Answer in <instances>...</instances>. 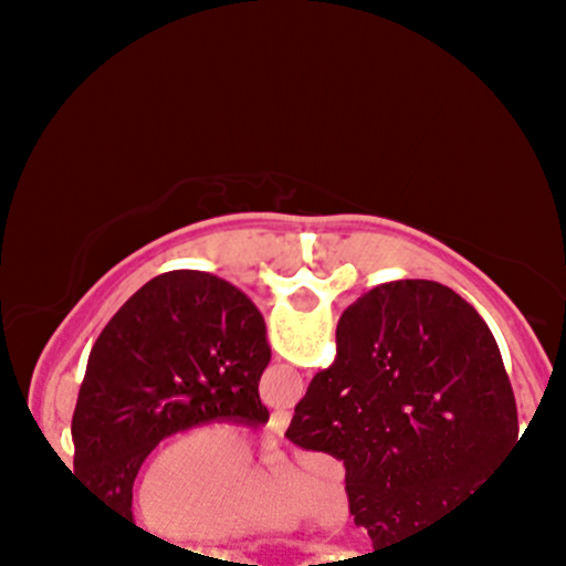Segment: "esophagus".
<instances>
[{
	"label": "esophagus",
	"instance_id": "1",
	"mask_svg": "<svg viewBox=\"0 0 566 566\" xmlns=\"http://www.w3.org/2000/svg\"><path fill=\"white\" fill-rule=\"evenodd\" d=\"M287 426H290V412H287V409H274V412H271V420H269L271 431L282 437V433L287 431Z\"/></svg>",
	"mask_w": 566,
	"mask_h": 566
}]
</instances>
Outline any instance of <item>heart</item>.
I'll return each instance as SVG.
<instances>
[{
    "label": "heart",
    "mask_w": 566,
    "mask_h": 566,
    "mask_svg": "<svg viewBox=\"0 0 566 566\" xmlns=\"http://www.w3.org/2000/svg\"><path fill=\"white\" fill-rule=\"evenodd\" d=\"M135 524L165 543H229L287 530L303 516L337 527L346 492L319 463L261 471V452L233 426H199L143 463L129 495Z\"/></svg>",
    "instance_id": "heart-1"
}]
</instances>
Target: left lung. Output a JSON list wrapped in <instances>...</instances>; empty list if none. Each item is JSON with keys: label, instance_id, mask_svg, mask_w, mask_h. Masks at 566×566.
Instances as JSON below:
<instances>
[{"label": "left lung", "instance_id": "left-lung-1", "mask_svg": "<svg viewBox=\"0 0 566 566\" xmlns=\"http://www.w3.org/2000/svg\"><path fill=\"white\" fill-rule=\"evenodd\" d=\"M269 361L263 314L242 290L205 271L151 279L90 350L71 420L74 476L133 524V482L161 439L269 420L258 394Z\"/></svg>", "mask_w": 566, "mask_h": 566}]
</instances>
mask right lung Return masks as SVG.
<instances>
[{
	"label": "right lung",
	"mask_w": 566,
	"mask_h": 566,
	"mask_svg": "<svg viewBox=\"0 0 566 566\" xmlns=\"http://www.w3.org/2000/svg\"><path fill=\"white\" fill-rule=\"evenodd\" d=\"M335 340L287 439L343 460L350 516L373 545L428 535L495 492L518 439L516 399L471 303L399 279L350 303Z\"/></svg>",
	"instance_id": "obj_1"
}]
</instances>
